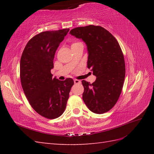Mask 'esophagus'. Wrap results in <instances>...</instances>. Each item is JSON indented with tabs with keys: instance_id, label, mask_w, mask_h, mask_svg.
I'll return each mask as SVG.
<instances>
[{
	"instance_id": "obj_1",
	"label": "esophagus",
	"mask_w": 154,
	"mask_h": 154,
	"mask_svg": "<svg viewBox=\"0 0 154 154\" xmlns=\"http://www.w3.org/2000/svg\"><path fill=\"white\" fill-rule=\"evenodd\" d=\"M74 83H75V84H81V81H79V80H77V79H75Z\"/></svg>"
}]
</instances>
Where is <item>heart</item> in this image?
<instances>
[{
    "label": "heart",
    "mask_w": 154,
    "mask_h": 154,
    "mask_svg": "<svg viewBox=\"0 0 154 154\" xmlns=\"http://www.w3.org/2000/svg\"><path fill=\"white\" fill-rule=\"evenodd\" d=\"M80 42H75V43H73L72 45H75V44H79Z\"/></svg>",
    "instance_id": "heart-1"
}]
</instances>
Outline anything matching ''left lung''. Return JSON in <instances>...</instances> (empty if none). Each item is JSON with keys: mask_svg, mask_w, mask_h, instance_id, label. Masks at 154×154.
I'll use <instances>...</instances> for the list:
<instances>
[{"mask_svg": "<svg viewBox=\"0 0 154 154\" xmlns=\"http://www.w3.org/2000/svg\"><path fill=\"white\" fill-rule=\"evenodd\" d=\"M69 34L86 44L87 67L97 77L92 84L82 81L84 103L91 112L105 113L119 100L125 78V61L119 42L100 26L77 27Z\"/></svg>", "mask_w": 154, "mask_h": 154, "instance_id": "obj_1", "label": "left lung"}]
</instances>
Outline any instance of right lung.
<instances>
[{
  "label": "right lung",
  "mask_w": 154,
  "mask_h": 154,
  "mask_svg": "<svg viewBox=\"0 0 154 154\" xmlns=\"http://www.w3.org/2000/svg\"><path fill=\"white\" fill-rule=\"evenodd\" d=\"M69 29L45 31L30 39L22 52L20 75L23 91L35 112L54 119L65 111L74 81L52 77L54 55Z\"/></svg>",
  "instance_id": "add662e5"
}]
</instances>
